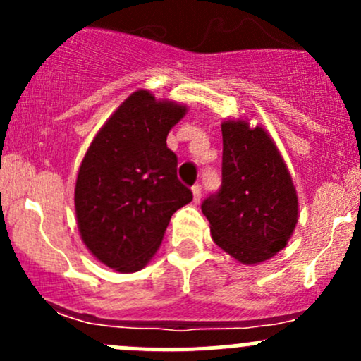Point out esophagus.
I'll list each match as a JSON object with an SVG mask.
<instances>
[{
    "instance_id": "esophagus-1",
    "label": "esophagus",
    "mask_w": 361,
    "mask_h": 361,
    "mask_svg": "<svg viewBox=\"0 0 361 361\" xmlns=\"http://www.w3.org/2000/svg\"><path fill=\"white\" fill-rule=\"evenodd\" d=\"M192 194H194V202L201 201V197H202L201 185H194V187H192Z\"/></svg>"
}]
</instances>
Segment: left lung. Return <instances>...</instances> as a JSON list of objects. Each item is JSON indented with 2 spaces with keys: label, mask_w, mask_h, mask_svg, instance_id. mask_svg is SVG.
<instances>
[{
  "label": "left lung",
  "mask_w": 361,
  "mask_h": 361,
  "mask_svg": "<svg viewBox=\"0 0 361 361\" xmlns=\"http://www.w3.org/2000/svg\"><path fill=\"white\" fill-rule=\"evenodd\" d=\"M221 187L202 202L213 241L245 265L269 260L288 245L298 197L285 160L264 127L221 122Z\"/></svg>",
  "instance_id": "obj_1"
}]
</instances>
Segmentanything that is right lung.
<instances>
[{
  "label": "right lung",
  "mask_w": 361,
  "mask_h": 361,
  "mask_svg": "<svg viewBox=\"0 0 361 361\" xmlns=\"http://www.w3.org/2000/svg\"><path fill=\"white\" fill-rule=\"evenodd\" d=\"M188 108L130 94L90 143L75 185V211L87 250L110 269H143L162 243L174 211L192 201L176 176L167 134Z\"/></svg>",
  "instance_id": "obj_1"
}]
</instances>
